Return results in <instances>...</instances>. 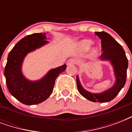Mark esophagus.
I'll return each mask as SVG.
<instances>
[{"label": "esophagus", "mask_w": 132, "mask_h": 132, "mask_svg": "<svg viewBox=\"0 0 132 132\" xmlns=\"http://www.w3.org/2000/svg\"><path fill=\"white\" fill-rule=\"evenodd\" d=\"M77 64V61L75 59H70V60H68L67 61V64L68 65H72V64Z\"/></svg>", "instance_id": "obj_1"}]
</instances>
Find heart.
I'll list each match as a JSON object with an SVG mask.
<instances>
[{
    "mask_svg": "<svg viewBox=\"0 0 132 132\" xmlns=\"http://www.w3.org/2000/svg\"><path fill=\"white\" fill-rule=\"evenodd\" d=\"M92 44H93V43H92V42L91 40H82V41L80 42L79 46H80L81 49L82 50V51H88V50L92 46ZM92 52H93L94 53H96V52H97V48H94V49L92 50Z\"/></svg>",
    "mask_w": 132,
    "mask_h": 132,
    "instance_id": "obj_1",
    "label": "heart"
}]
</instances>
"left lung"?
Returning <instances> with one entry per match:
<instances>
[{"mask_svg": "<svg viewBox=\"0 0 132 132\" xmlns=\"http://www.w3.org/2000/svg\"><path fill=\"white\" fill-rule=\"evenodd\" d=\"M95 34L101 40V60L110 61L112 64L116 77V81L112 88L101 93H91L83 88L77 76V86L79 92L84 97L92 102H109L117 96L124 87L126 82L128 60L122 46L119 44L112 36L106 32H95Z\"/></svg>", "mask_w": 132, "mask_h": 132, "instance_id": "1", "label": "left lung"}]
</instances>
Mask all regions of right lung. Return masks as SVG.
Here are the masks:
<instances>
[{"label": "right lung", "mask_w": 132, "mask_h": 132, "mask_svg": "<svg viewBox=\"0 0 132 132\" xmlns=\"http://www.w3.org/2000/svg\"><path fill=\"white\" fill-rule=\"evenodd\" d=\"M46 34H34L25 36L9 52L5 68L7 86L10 94L25 105L38 104L47 99L53 90L58 75L66 70V65L50 70L38 81H29L22 72V62L29 53L47 44Z\"/></svg>", "instance_id": "obj_1"}]
</instances>
